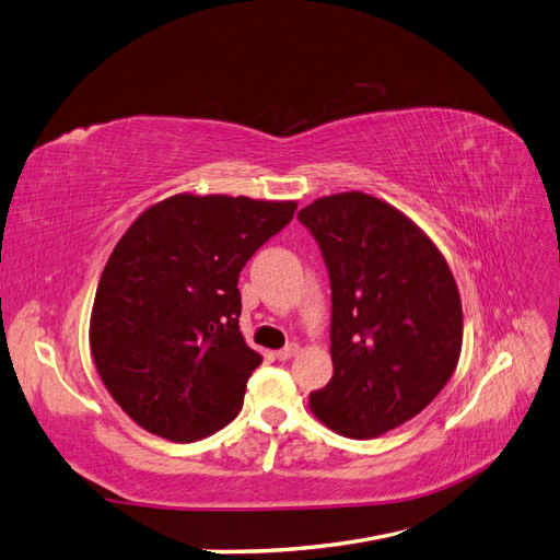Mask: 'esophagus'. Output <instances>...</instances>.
Returning a JSON list of instances; mask_svg holds the SVG:
<instances>
[{
  "mask_svg": "<svg viewBox=\"0 0 560 560\" xmlns=\"http://www.w3.org/2000/svg\"><path fill=\"white\" fill-rule=\"evenodd\" d=\"M296 352H299V346H296V343H290V346H287V348L278 350V352H276V358H278L280 362H287V360H292Z\"/></svg>",
  "mask_w": 560,
  "mask_h": 560,
  "instance_id": "1",
  "label": "esophagus"
}]
</instances>
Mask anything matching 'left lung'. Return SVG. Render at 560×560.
I'll return each mask as SVG.
<instances>
[{"label":"left lung","instance_id":"1","mask_svg":"<svg viewBox=\"0 0 560 560\" xmlns=\"http://www.w3.org/2000/svg\"><path fill=\"white\" fill-rule=\"evenodd\" d=\"M331 280V381L311 395L319 422L374 439L442 393L463 350V303L430 235L362 191L322 196L299 212Z\"/></svg>","mask_w":560,"mask_h":560}]
</instances>
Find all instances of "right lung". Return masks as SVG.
<instances>
[{"mask_svg":"<svg viewBox=\"0 0 560 560\" xmlns=\"http://www.w3.org/2000/svg\"><path fill=\"white\" fill-rule=\"evenodd\" d=\"M294 210L296 200L175 194L116 243L89 338L100 378L140 428L189 444L241 413L261 354L238 325V276Z\"/></svg>","mask_w":560,"mask_h":560,"instance_id":"right-lung-1","label":"right lung"}]
</instances>
